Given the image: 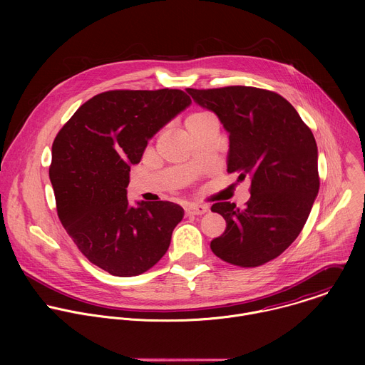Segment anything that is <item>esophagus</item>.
Masks as SVG:
<instances>
[{"label": "esophagus", "instance_id": "esophagus-1", "mask_svg": "<svg viewBox=\"0 0 365 365\" xmlns=\"http://www.w3.org/2000/svg\"><path fill=\"white\" fill-rule=\"evenodd\" d=\"M207 211V207L205 205H190L186 207V214L187 215H202Z\"/></svg>", "mask_w": 365, "mask_h": 365}]
</instances>
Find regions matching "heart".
I'll return each mask as SVG.
<instances>
[{
  "instance_id": "b5f03b06",
  "label": "heart",
  "mask_w": 365,
  "mask_h": 365,
  "mask_svg": "<svg viewBox=\"0 0 365 365\" xmlns=\"http://www.w3.org/2000/svg\"><path fill=\"white\" fill-rule=\"evenodd\" d=\"M202 114H203V113H199V114H193V115H190L189 118H192V117H197V115H202Z\"/></svg>"
}]
</instances>
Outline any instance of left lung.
I'll return each instance as SVG.
<instances>
[{"mask_svg": "<svg viewBox=\"0 0 365 365\" xmlns=\"http://www.w3.org/2000/svg\"><path fill=\"white\" fill-rule=\"evenodd\" d=\"M186 91L197 106L217 114L230 134L228 173L251 179L244 210L231 202L212 205L227 228L211 241V250L234 266H262L297 238L318 196L315 137L276 92L252 86Z\"/></svg>", "mask_w": 365, "mask_h": 365, "instance_id": "left-lung-1", "label": "left lung"}]
</instances>
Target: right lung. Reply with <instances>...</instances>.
<instances>
[{
	"label": "right lung",
	"mask_w": 365,
	"mask_h": 365,
	"mask_svg": "<svg viewBox=\"0 0 365 365\" xmlns=\"http://www.w3.org/2000/svg\"><path fill=\"white\" fill-rule=\"evenodd\" d=\"M190 103L180 89L102 92L78 108L51 145L59 220L89 262L113 276L151 269L185 215L168 200L131 206L127 186L148 140Z\"/></svg>",
	"instance_id": "obj_1"
}]
</instances>
